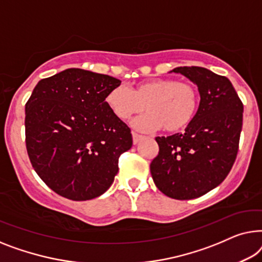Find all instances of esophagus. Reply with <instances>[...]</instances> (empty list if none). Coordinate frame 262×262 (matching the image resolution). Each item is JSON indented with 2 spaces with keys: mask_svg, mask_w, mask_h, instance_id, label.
I'll use <instances>...</instances> for the list:
<instances>
[{
  "mask_svg": "<svg viewBox=\"0 0 262 262\" xmlns=\"http://www.w3.org/2000/svg\"><path fill=\"white\" fill-rule=\"evenodd\" d=\"M132 135H133V143H134V145H136V143H138L140 140L143 138L142 135H140V134H138V133H135V132H133Z\"/></svg>",
  "mask_w": 262,
  "mask_h": 262,
  "instance_id": "esophagus-1",
  "label": "esophagus"
}]
</instances>
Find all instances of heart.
<instances>
[{
	"mask_svg": "<svg viewBox=\"0 0 262 262\" xmlns=\"http://www.w3.org/2000/svg\"><path fill=\"white\" fill-rule=\"evenodd\" d=\"M106 105L117 119L126 121L143 112L146 115L133 121V127L153 132L164 127L169 133L183 130L191 123L198 108V93L192 84L171 78H157L139 83L133 91L124 85L106 94Z\"/></svg>",
	"mask_w": 262,
	"mask_h": 262,
	"instance_id": "heart-1",
	"label": "heart"
}]
</instances>
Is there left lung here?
<instances>
[{"mask_svg": "<svg viewBox=\"0 0 262 262\" xmlns=\"http://www.w3.org/2000/svg\"><path fill=\"white\" fill-rule=\"evenodd\" d=\"M171 72L196 84L201 102L183 134L156 138L159 153L150 163V173L167 197L193 200L219 186L233 167L243 104L227 77L200 66H180Z\"/></svg>", "mask_w": 262, "mask_h": 262, "instance_id": "1", "label": "left lung"}]
</instances>
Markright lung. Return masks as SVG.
<instances>
[{
    "label": "right lung",
    "instance_id": "1",
    "mask_svg": "<svg viewBox=\"0 0 262 262\" xmlns=\"http://www.w3.org/2000/svg\"><path fill=\"white\" fill-rule=\"evenodd\" d=\"M121 80L68 69L36 84L26 103V147L33 168L60 196L88 201L109 189L119 157L130 149V128L105 97Z\"/></svg>",
    "mask_w": 262,
    "mask_h": 262
}]
</instances>
